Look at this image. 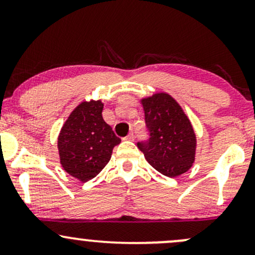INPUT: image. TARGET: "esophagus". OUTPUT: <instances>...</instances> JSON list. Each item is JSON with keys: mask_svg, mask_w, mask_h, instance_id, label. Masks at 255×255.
Wrapping results in <instances>:
<instances>
[{"mask_svg": "<svg viewBox=\"0 0 255 255\" xmlns=\"http://www.w3.org/2000/svg\"><path fill=\"white\" fill-rule=\"evenodd\" d=\"M125 139L128 140V141H134V139H135V135H134V133H133V131H131V133L128 134V135L126 136Z\"/></svg>", "mask_w": 255, "mask_h": 255, "instance_id": "1", "label": "esophagus"}]
</instances>
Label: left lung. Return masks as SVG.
Wrapping results in <instances>:
<instances>
[{"mask_svg": "<svg viewBox=\"0 0 255 255\" xmlns=\"http://www.w3.org/2000/svg\"><path fill=\"white\" fill-rule=\"evenodd\" d=\"M150 139L137 142L150 164L168 177H176L192 168L197 136L181 105L166 92L141 98Z\"/></svg>", "mask_w": 255, "mask_h": 255, "instance_id": "1", "label": "left lung"}]
</instances>
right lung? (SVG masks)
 I'll use <instances>...</instances> for the list:
<instances>
[{
    "label": "right lung",
    "mask_w": 255,
    "mask_h": 255,
    "mask_svg": "<svg viewBox=\"0 0 255 255\" xmlns=\"http://www.w3.org/2000/svg\"><path fill=\"white\" fill-rule=\"evenodd\" d=\"M104 104L84 101L72 111L57 137L63 170L80 182L92 180L109 163L113 148L121 142L103 120Z\"/></svg>",
    "instance_id": "add662e5"
}]
</instances>
